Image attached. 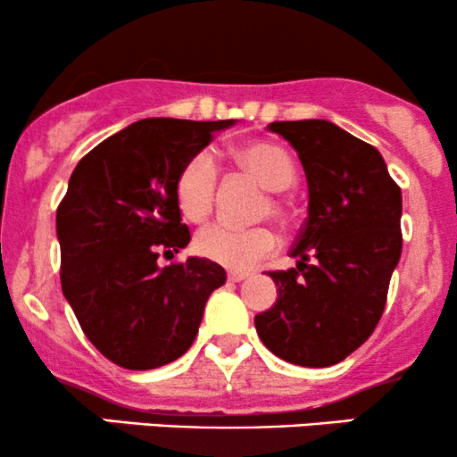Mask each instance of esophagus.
<instances>
[{
	"mask_svg": "<svg viewBox=\"0 0 457 457\" xmlns=\"http://www.w3.org/2000/svg\"><path fill=\"white\" fill-rule=\"evenodd\" d=\"M246 277H249V272H245V270H229L228 272L229 281H243V279H246Z\"/></svg>",
	"mask_w": 457,
	"mask_h": 457,
	"instance_id": "esophagus-1",
	"label": "esophagus"
}]
</instances>
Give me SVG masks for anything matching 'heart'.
<instances>
[{"label": "heart", "mask_w": 457, "mask_h": 457, "mask_svg": "<svg viewBox=\"0 0 457 457\" xmlns=\"http://www.w3.org/2000/svg\"><path fill=\"white\" fill-rule=\"evenodd\" d=\"M234 159L269 191H287L296 180L295 161L281 145L255 141L236 150ZM214 188L217 162L211 152H197L182 165L176 178V202L188 221H206L214 206ZM272 249L275 234L269 228L236 229L228 225H212L195 236V251L202 258L234 270L251 269L272 253Z\"/></svg>", "instance_id": "b5f03b06"}]
</instances>
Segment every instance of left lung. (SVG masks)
Returning <instances> with one entry per match:
<instances>
[{"label":"left lung","instance_id":"left-lung-1","mask_svg":"<svg viewBox=\"0 0 457 457\" xmlns=\"http://www.w3.org/2000/svg\"><path fill=\"white\" fill-rule=\"evenodd\" d=\"M301 159L307 221L292 258L270 272L277 301L255 316L262 344L287 363L328 367L374 333L402 255V191L386 162L328 120L272 122Z\"/></svg>","mask_w":457,"mask_h":457}]
</instances>
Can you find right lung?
Returning a JSON list of instances; mask_svg holds the SVG:
<instances>
[{"mask_svg":"<svg viewBox=\"0 0 457 457\" xmlns=\"http://www.w3.org/2000/svg\"><path fill=\"white\" fill-rule=\"evenodd\" d=\"M236 120L148 118L83 156L57 208L62 292L83 333L115 365L154 370L191 348L225 270L206 258L159 266L191 240L176 178Z\"/></svg>","mask_w":457,"mask_h":457,"instance_id":"add662e5","label":"right lung"}]
</instances>
